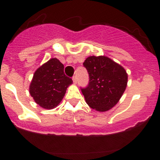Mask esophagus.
Wrapping results in <instances>:
<instances>
[{"instance_id": "obj_1", "label": "esophagus", "mask_w": 160, "mask_h": 160, "mask_svg": "<svg viewBox=\"0 0 160 160\" xmlns=\"http://www.w3.org/2000/svg\"><path fill=\"white\" fill-rule=\"evenodd\" d=\"M73 83H77V77H76V76H73Z\"/></svg>"}]
</instances>
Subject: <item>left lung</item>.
Instances as JSON below:
<instances>
[{
	"label": "left lung",
	"mask_w": 160,
	"mask_h": 160,
	"mask_svg": "<svg viewBox=\"0 0 160 160\" xmlns=\"http://www.w3.org/2000/svg\"><path fill=\"white\" fill-rule=\"evenodd\" d=\"M89 83L82 88L87 103L98 111H107L117 104L128 84L123 68L105 56H90L83 62Z\"/></svg>",
	"instance_id": "1"
}]
</instances>
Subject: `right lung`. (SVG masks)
Here are the masks:
<instances>
[{
	"label": "right lung",
	"instance_id": "add662e5",
	"mask_svg": "<svg viewBox=\"0 0 160 160\" xmlns=\"http://www.w3.org/2000/svg\"><path fill=\"white\" fill-rule=\"evenodd\" d=\"M73 81L64 73V66L57 58H52L35 71L29 87L34 101L45 109L58 105Z\"/></svg>",
	"mask_w": 160,
	"mask_h": 160
}]
</instances>
